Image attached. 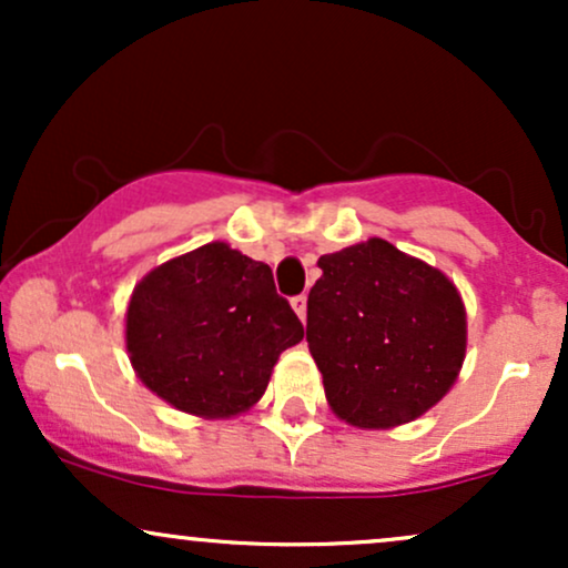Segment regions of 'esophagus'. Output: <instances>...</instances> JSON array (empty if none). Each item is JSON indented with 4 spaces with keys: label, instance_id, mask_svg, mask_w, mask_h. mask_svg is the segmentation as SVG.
<instances>
[{
    "label": "esophagus",
    "instance_id": "34e87169",
    "mask_svg": "<svg viewBox=\"0 0 568 568\" xmlns=\"http://www.w3.org/2000/svg\"><path fill=\"white\" fill-rule=\"evenodd\" d=\"M291 306H293V312H296L298 315V321H306V296H293L291 298Z\"/></svg>",
    "mask_w": 568,
    "mask_h": 568
}]
</instances>
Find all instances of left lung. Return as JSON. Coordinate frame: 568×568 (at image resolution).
<instances>
[{
    "label": "left lung",
    "mask_w": 568,
    "mask_h": 568,
    "mask_svg": "<svg viewBox=\"0 0 568 568\" xmlns=\"http://www.w3.org/2000/svg\"><path fill=\"white\" fill-rule=\"evenodd\" d=\"M306 344L328 406L357 429L419 419L454 387L467 352V312L440 270L382 237L317 258Z\"/></svg>",
    "instance_id": "obj_1"
}]
</instances>
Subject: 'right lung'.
Masks as SVG:
<instances>
[{
    "instance_id": "obj_1",
    "label": "right lung",
    "mask_w": 568,
    "mask_h": 568,
    "mask_svg": "<svg viewBox=\"0 0 568 568\" xmlns=\"http://www.w3.org/2000/svg\"><path fill=\"white\" fill-rule=\"evenodd\" d=\"M304 325L272 270L226 243L154 266L133 288L125 347L154 395L200 419H230L262 400L280 352Z\"/></svg>"
}]
</instances>
